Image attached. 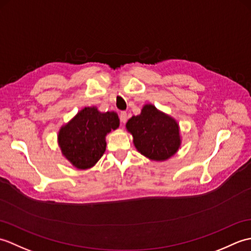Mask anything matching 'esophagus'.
<instances>
[{
    "label": "esophagus",
    "instance_id": "obj_1",
    "mask_svg": "<svg viewBox=\"0 0 251 251\" xmlns=\"http://www.w3.org/2000/svg\"><path fill=\"white\" fill-rule=\"evenodd\" d=\"M127 117H128V116H127V113H126L125 111L121 112V113H120V119H121V122H122V123H126Z\"/></svg>",
    "mask_w": 251,
    "mask_h": 251
}]
</instances>
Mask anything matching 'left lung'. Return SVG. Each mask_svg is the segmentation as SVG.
I'll list each match as a JSON object with an SVG mask.
<instances>
[{
  "label": "left lung",
  "mask_w": 251,
  "mask_h": 251,
  "mask_svg": "<svg viewBox=\"0 0 251 251\" xmlns=\"http://www.w3.org/2000/svg\"><path fill=\"white\" fill-rule=\"evenodd\" d=\"M126 129L132 136L137 151L154 162L173 157L182 143L177 120L152 103H146L139 115L131 116Z\"/></svg>",
  "instance_id": "left-lung-1"
}]
</instances>
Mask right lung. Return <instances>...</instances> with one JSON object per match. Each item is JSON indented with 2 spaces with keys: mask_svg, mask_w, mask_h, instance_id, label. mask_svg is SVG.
Segmentation results:
<instances>
[{
  "mask_svg": "<svg viewBox=\"0 0 251 251\" xmlns=\"http://www.w3.org/2000/svg\"><path fill=\"white\" fill-rule=\"evenodd\" d=\"M116 112H100L97 106H85L58 130L62 155L78 170L94 167L105 151V137L119 128Z\"/></svg>",
  "mask_w": 251,
  "mask_h": 251,
  "instance_id": "right-lung-1",
  "label": "right lung"
}]
</instances>
